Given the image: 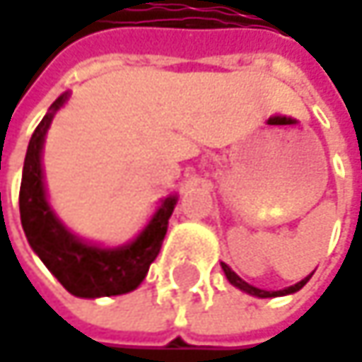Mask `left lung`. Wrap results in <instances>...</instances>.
<instances>
[{"label": "left lung", "instance_id": "1", "mask_svg": "<svg viewBox=\"0 0 362 362\" xmlns=\"http://www.w3.org/2000/svg\"><path fill=\"white\" fill-rule=\"evenodd\" d=\"M221 269H223V274H226V278H228V281L232 284V286H236V288H240L243 292H247V294H252V296H259V298H274V296H286V294H292V292H298L309 279H311V276H307L305 279H300L298 284H294V286H290V288H284V290H261V288H255V286H250V284H247L245 279L240 278V276H236L226 263H221Z\"/></svg>", "mask_w": 362, "mask_h": 362}]
</instances>
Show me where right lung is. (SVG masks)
I'll use <instances>...</instances> for the list:
<instances>
[{"mask_svg":"<svg viewBox=\"0 0 362 362\" xmlns=\"http://www.w3.org/2000/svg\"><path fill=\"white\" fill-rule=\"evenodd\" d=\"M68 97L70 93H64L53 101L49 112L33 132L26 148L20 182L22 230L30 248L70 294L81 298L126 294L141 286L147 276L148 265L159 255L178 197L172 194L163 199L147 228L130 245L103 248L74 236L49 207L41 170L45 134L55 112L68 101Z\"/></svg>","mask_w":362,"mask_h":362,"instance_id":"1","label":"right lung"}]
</instances>
